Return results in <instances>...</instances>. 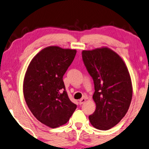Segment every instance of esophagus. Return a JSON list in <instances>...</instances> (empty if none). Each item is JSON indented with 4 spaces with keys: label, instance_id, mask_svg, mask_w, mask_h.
I'll return each mask as SVG.
<instances>
[{
    "label": "esophagus",
    "instance_id": "34e87169",
    "mask_svg": "<svg viewBox=\"0 0 149 149\" xmlns=\"http://www.w3.org/2000/svg\"><path fill=\"white\" fill-rule=\"evenodd\" d=\"M85 101H86V98H82L81 99L79 100V104H84V102H85Z\"/></svg>",
    "mask_w": 149,
    "mask_h": 149
}]
</instances>
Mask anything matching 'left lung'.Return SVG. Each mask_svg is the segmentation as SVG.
Returning a JSON list of instances; mask_svg holds the SVG:
<instances>
[{
  "label": "left lung",
  "instance_id": "left-lung-1",
  "mask_svg": "<svg viewBox=\"0 0 149 149\" xmlns=\"http://www.w3.org/2000/svg\"><path fill=\"white\" fill-rule=\"evenodd\" d=\"M82 57L95 84L96 110L89 120L96 129L109 130L124 117L131 102L129 70L121 57L107 47L82 51Z\"/></svg>",
  "mask_w": 149,
  "mask_h": 149
}]
</instances>
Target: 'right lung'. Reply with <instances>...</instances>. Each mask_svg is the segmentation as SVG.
<instances>
[{"label":"right lung","instance_id":"1","mask_svg":"<svg viewBox=\"0 0 149 149\" xmlns=\"http://www.w3.org/2000/svg\"><path fill=\"white\" fill-rule=\"evenodd\" d=\"M76 53V50L56 46L45 48L32 59L25 73L27 106L36 119L52 129L66 124L77 109L63 80Z\"/></svg>","mask_w":149,"mask_h":149}]
</instances>
